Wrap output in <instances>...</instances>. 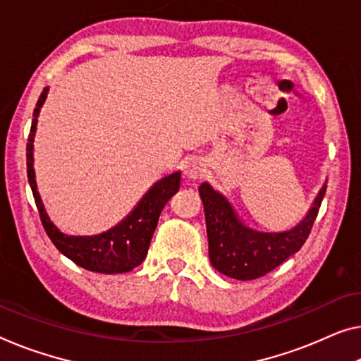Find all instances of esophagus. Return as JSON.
Returning <instances> with one entry per match:
<instances>
[{
  "mask_svg": "<svg viewBox=\"0 0 361 361\" xmlns=\"http://www.w3.org/2000/svg\"><path fill=\"white\" fill-rule=\"evenodd\" d=\"M204 171H207L204 169V164L202 159H198V158L187 159L184 164V176L190 180L202 179V177L204 176Z\"/></svg>",
  "mask_w": 361,
  "mask_h": 361,
  "instance_id": "esophagus-1",
  "label": "esophagus"
}]
</instances>
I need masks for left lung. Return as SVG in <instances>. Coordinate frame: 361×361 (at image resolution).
I'll return each mask as SVG.
<instances>
[{
  "label": "left lung",
  "instance_id": "1",
  "mask_svg": "<svg viewBox=\"0 0 361 361\" xmlns=\"http://www.w3.org/2000/svg\"><path fill=\"white\" fill-rule=\"evenodd\" d=\"M204 208L209 262L221 274L238 281L258 279L300 250L310 235L323 202L326 185L316 195L313 207L293 229L286 232H259L238 218L223 193L203 182L198 187Z\"/></svg>",
  "mask_w": 361,
  "mask_h": 361
}]
</instances>
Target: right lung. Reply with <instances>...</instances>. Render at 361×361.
<instances>
[{"label": "right lung", "mask_w": 361, "mask_h": 361, "mask_svg": "<svg viewBox=\"0 0 361 361\" xmlns=\"http://www.w3.org/2000/svg\"><path fill=\"white\" fill-rule=\"evenodd\" d=\"M47 95L48 87L43 88L37 106L33 109L30 134L27 138V177H29L33 198H35V204L38 213H40L42 224L54 247L64 257H68L84 269L104 274H121L132 271L147 258L149 242H152L153 232L158 226L159 214H161L164 204L169 202V198L179 190L180 173L177 171V173L166 176L149 187V190L142 197L130 214H127L113 229L90 237L63 234L48 218L40 193L37 190L35 171H33V137H35L37 130V118L40 114V108L45 103Z\"/></svg>", "instance_id": "right-lung-1"}]
</instances>
